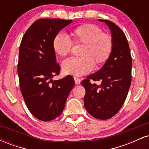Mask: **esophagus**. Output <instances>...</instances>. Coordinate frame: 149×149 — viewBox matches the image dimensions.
<instances>
[{
  "instance_id": "1",
  "label": "esophagus",
  "mask_w": 149,
  "mask_h": 149,
  "mask_svg": "<svg viewBox=\"0 0 149 149\" xmlns=\"http://www.w3.org/2000/svg\"><path fill=\"white\" fill-rule=\"evenodd\" d=\"M73 78H74L76 84H79V83H80V79L79 78H78V77H76V76H74L73 77Z\"/></svg>"
}]
</instances>
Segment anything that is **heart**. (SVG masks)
I'll return each mask as SVG.
<instances>
[{
	"label": "heart",
	"instance_id": "obj_1",
	"mask_svg": "<svg viewBox=\"0 0 149 149\" xmlns=\"http://www.w3.org/2000/svg\"><path fill=\"white\" fill-rule=\"evenodd\" d=\"M70 36L75 45L83 44L79 57H71L62 62L64 73L80 76L90 73L95 64L102 66L109 60L113 49V39L109 33L93 24H83L70 31ZM72 42L63 33L56 35L52 40L55 54L64 57L71 52Z\"/></svg>",
	"mask_w": 149,
	"mask_h": 149
}]
</instances>
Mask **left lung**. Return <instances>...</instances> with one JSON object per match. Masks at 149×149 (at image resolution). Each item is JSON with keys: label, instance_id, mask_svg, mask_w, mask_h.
I'll use <instances>...</instances> for the list:
<instances>
[{"label": "left lung", "instance_id": "left-lung-1", "mask_svg": "<svg viewBox=\"0 0 149 149\" xmlns=\"http://www.w3.org/2000/svg\"><path fill=\"white\" fill-rule=\"evenodd\" d=\"M108 25L113 39L110 58L96 73L81 83L85 89L84 106L95 118L107 120L115 116L123 105L132 80V57L124 32L113 22L100 19ZM100 81L98 86L90 80Z\"/></svg>", "mask_w": 149, "mask_h": 149}]
</instances>
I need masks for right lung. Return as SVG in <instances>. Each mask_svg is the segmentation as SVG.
I'll list each match as a JSON object with an SVG mask.
<instances>
[{
	"mask_svg": "<svg viewBox=\"0 0 149 149\" xmlns=\"http://www.w3.org/2000/svg\"><path fill=\"white\" fill-rule=\"evenodd\" d=\"M72 20L39 19L24 35L19 52L17 72L22 96L29 111L37 119L49 121L62 113L75 84L71 76L57 80L60 73L52 40Z\"/></svg>",
	"mask_w": 149,
	"mask_h": 149,
	"instance_id": "add662e5",
	"label": "right lung"
}]
</instances>
